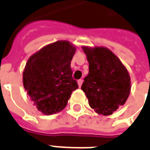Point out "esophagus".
<instances>
[{"label":"esophagus","instance_id":"esophagus-1","mask_svg":"<svg viewBox=\"0 0 150 150\" xmlns=\"http://www.w3.org/2000/svg\"><path fill=\"white\" fill-rule=\"evenodd\" d=\"M82 83H83V81L82 80H78L77 81V83H78V86H79V88H81V84H82Z\"/></svg>","mask_w":150,"mask_h":150}]
</instances>
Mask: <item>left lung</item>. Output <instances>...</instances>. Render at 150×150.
<instances>
[{
	"label": "left lung",
	"mask_w": 150,
	"mask_h": 150,
	"mask_svg": "<svg viewBox=\"0 0 150 150\" xmlns=\"http://www.w3.org/2000/svg\"><path fill=\"white\" fill-rule=\"evenodd\" d=\"M82 49L89 63V73L84 77L81 89L96 112L111 115L126 103L129 96V73L107 47L83 46Z\"/></svg>",
	"instance_id": "obj_1"
}]
</instances>
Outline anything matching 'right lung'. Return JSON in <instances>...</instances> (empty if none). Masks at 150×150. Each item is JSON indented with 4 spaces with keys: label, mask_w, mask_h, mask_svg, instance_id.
I'll return each mask as SVG.
<instances>
[{
    "label": "right lung",
    "mask_w": 150,
    "mask_h": 150,
    "mask_svg": "<svg viewBox=\"0 0 150 150\" xmlns=\"http://www.w3.org/2000/svg\"><path fill=\"white\" fill-rule=\"evenodd\" d=\"M76 47L67 40H58L31 55L23 74L24 88L33 105L45 115L62 111L72 92L78 88L72 77L71 60Z\"/></svg>",
    "instance_id": "1"
}]
</instances>
